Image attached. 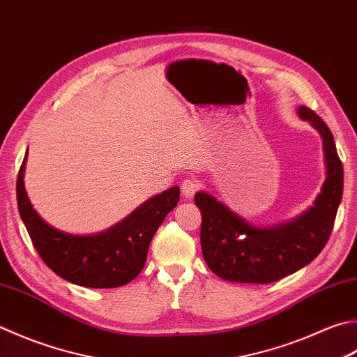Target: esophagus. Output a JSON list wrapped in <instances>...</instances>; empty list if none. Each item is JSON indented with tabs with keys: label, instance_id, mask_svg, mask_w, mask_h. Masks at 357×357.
<instances>
[{
	"label": "esophagus",
	"instance_id": "obj_1",
	"mask_svg": "<svg viewBox=\"0 0 357 357\" xmlns=\"http://www.w3.org/2000/svg\"><path fill=\"white\" fill-rule=\"evenodd\" d=\"M198 187V181H195L192 178H187L181 183V190H183V195L185 198H193V195L197 193Z\"/></svg>",
	"mask_w": 357,
	"mask_h": 357
}]
</instances>
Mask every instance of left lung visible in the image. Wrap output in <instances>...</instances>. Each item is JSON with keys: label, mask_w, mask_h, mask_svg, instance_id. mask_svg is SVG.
<instances>
[{"label": "left lung", "mask_w": 357, "mask_h": 357, "mask_svg": "<svg viewBox=\"0 0 357 357\" xmlns=\"http://www.w3.org/2000/svg\"><path fill=\"white\" fill-rule=\"evenodd\" d=\"M297 114L322 137L326 170L320 193L305 212L289 221L258 226L212 193L201 190L195 195V204L202 213V257L222 280L277 282L310 264L330 238L344 192V167L333 132L322 119L303 105Z\"/></svg>", "instance_id": "8db88e82"}]
</instances>
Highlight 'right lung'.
Instances as JSON below:
<instances>
[{
    "mask_svg": "<svg viewBox=\"0 0 357 357\" xmlns=\"http://www.w3.org/2000/svg\"><path fill=\"white\" fill-rule=\"evenodd\" d=\"M27 153L17 179L18 211L35 249L59 277L83 288H117L130 283L145 266L156 230L179 202V187L155 195L117 225L97 234H69L46 222L27 197Z\"/></svg>",
    "mask_w": 357,
    "mask_h": 357,
    "instance_id": "right-lung-1",
    "label": "right lung"
}]
</instances>
